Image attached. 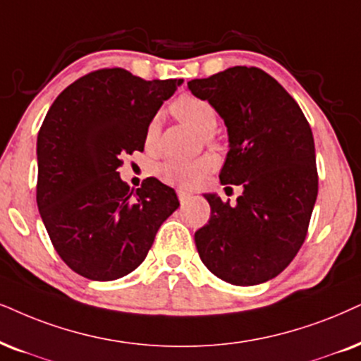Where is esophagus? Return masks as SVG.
<instances>
[{
	"label": "esophagus",
	"instance_id": "esophagus-1",
	"mask_svg": "<svg viewBox=\"0 0 361 361\" xmlns=\"http://www.w3.org/2000/svg\"><path fill=\"white\" fill-rule=\"evenodd\" d=\"M178 198H180L181 204H186L191 198H193V195L188 193V191H185V190H178Z\"/></svg>",
	"mask_w": 361,
	"mask_h": 361
}]
</instances>
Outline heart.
Wrapping results in <instances>:
<instances>
[{
    "mask_svg": "<svg viewBox=\"0 0 361 361\" xmlns=\"http://www.w3.org/2000/svg\"><path fill=\"white\" fill-rule=\"evenodd\" d=\"M173 113L188 123L190 126H193L195 130H198L200 133L209 135L213 133V130L218 125V115L216 109L213 108V104L207 102V99L196 98L193 94H185L180 97L173 103ZM157 128L158 121L157 118L149 123L147 135H145V141H147V147L153 145L154 136H157ZM213 170V159L209 157H202L196 159H190V161H181V159H170L165 161L158 168V175L168 183L176 185V186H190L198 185L209 171Z\"/></svg>",
    "mask_w": 361,
    "mask_h": 361,
    "instance_id": "heart-1",
    "label": "heart"
}]
</instances>
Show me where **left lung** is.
<instances>
[{
    "label": "left lung",
    "instance_id": "left-lung-1",
    "mask_svg": "<svg viewBox=\"0 0 361 361\" xmlns=\"http://www.w3.org/2000/svg\"><path fill=\"white\" fill-rule=\"evenodd\" d=\"M225 121L223 185H241L235 204L216 193L208 225L195 233L213 275L238 286L259 285L285 270L307 236L318 195L312 128L288 91L258 68L233 66L188 81Z\"/></svg>",
    "mask_w": 361,
    "mask_h": 361
}]
</instances>
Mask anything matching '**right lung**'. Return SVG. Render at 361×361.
Returning a JSON list of instances; mask_svg holds the SVG:
<instances>
[{
  "label": "right lung",
  "instance_id": "add662e5",
  "mask_svg": "<svg viewBox=\"0 0 361 361\" xmlns=\"http://www.w3.org/2000/svg\"><path fill=\"white\" fill-rule=\"evenodd\" d=\"M181 83L106 68L76 80L48 109L36 141V203L54 250L78 275L111 281L136 270L180 207L157 178L135 191L116 170L121 154L143 152L148 125Z\"/></svg>",
  "mask_w": 361,
  "mask_h": 361
}]
</instances>
